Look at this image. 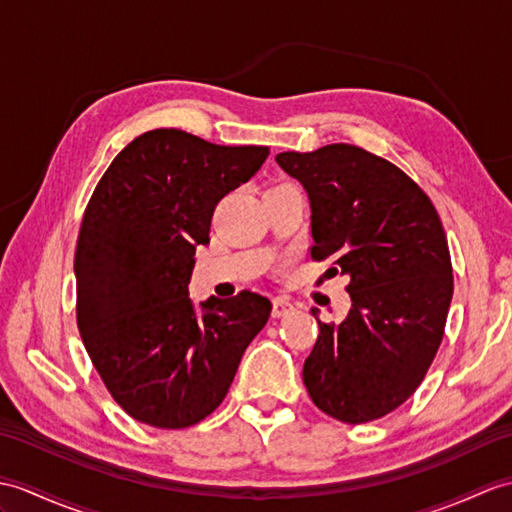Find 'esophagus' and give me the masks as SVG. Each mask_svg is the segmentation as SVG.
Here are the masks:
<instances>
[{"label":"esophagus","mask_w":512,"mask_h":512,"mask_svg":"<svg viewBox=\"0 0 512 512\" xmlns=\"http://www.w3.org/2000/svg\"><path fill=\"white\" fill-rule=\"evenodd\" d=\"M294 312V305L290 303V299H285V296H277L275 301H272V316L281 318V316H288Z\"/></svg>","instance_id":"esophagus-1"}]
</instances>
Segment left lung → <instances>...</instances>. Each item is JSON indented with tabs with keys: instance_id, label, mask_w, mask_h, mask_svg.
<instances>
[{
	"instance_id": "8db88e82",
	"label": "left lung",
	"mask_w": 512,
	"mask_h": 512,
	"mask_svg": "<svg viewBox=\"0 0 512 512\" xmlns=\"http://www.w3.org/2000/svg\"><path fill=\"white\" fill-rule=\"evenodd\" d=\"M277 163L310 196L312 259L349 277L347 318H316L305 388L342 423L382 419L421 386L445 336L454 275L441 216L406 172L360 146L281 152Z\"/></svg>"
}]
</instances>
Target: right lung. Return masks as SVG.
<instances>
[{
    "label": "right lung",
    "mask_w": 512,
    "mask_h": 512,
    "mask_svg": "<svg viewBox=\"0 0 512 512\" xmlns=\"http://www.w3.org/2000/svg\"><path fill=\"white\" fill-rule=\"evenodd\" d=\"M268 152L157 128L130 141L93 189L74 255L76 320L106 390L139 423L183 430L207 419L268 323L266 296H211L198 316L187 292L216 205Z\"/></svg>",
    "instance_id": "add662e5"
}]
</instances>
